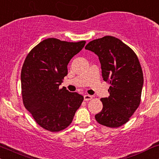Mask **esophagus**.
Returning a JSON list of instances; mask_svg holds the SVG:
<instances>
[{
    "instance_id": "obj_1",
    "label": "esophagus",
    "mask_w": 159,
    "mask_h": 159,
    "mask_svg": "<svg viewBox=\"0 0 159 159\" xmlns=\"http://www.w3.org/2000/svg\"><path fill=\"white\" fill-rule=\"evenodd\" d=\"M84 98L85 101H89L92 99V96H91V95H89V94H86V95H84Z\"/></svg>"
}]
</instances>
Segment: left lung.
Segmentation results:
<instances>
[{"label":"left lung","mask_w":159,"mask_h":159,"mask_svg":"<svg viewBox=\"0 0 159 159\" xmlns=\"http://www.w3.org/2000/svg\"><path fill=\"white\" fill-rule=\"evenodd\" d=\"M85 48L99 57L103 80L111 85L110 96L100 99L103 107L95 119L107 127H119L140 104L143 73L138 57L129 46L110 35L93 40Z\"/></svg>","instance_id":"8db88e82"}]
</instances>
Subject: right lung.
Listing matches in <instances>:
<instances>
[{"mask_svg": "<svg viewBox=\"0 0 159 159\" xmlns=\"http://www.w3.org/2000/svg\"><path fill=\"white\" fill-rule=\"evenodd\" d=\"M86 41L67 42L50 38L27 55L21 70L23 104L41 127L60 132L71 124L84 97L60 89L67 75V65Z\"/></svg>", "mask_w": 159, "mask_h": 159, "instance_id": "obj_1", "label": "right lung"}]
</instances>
